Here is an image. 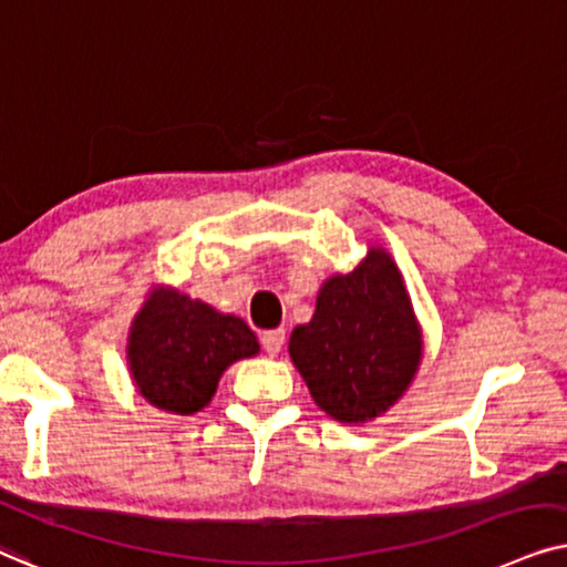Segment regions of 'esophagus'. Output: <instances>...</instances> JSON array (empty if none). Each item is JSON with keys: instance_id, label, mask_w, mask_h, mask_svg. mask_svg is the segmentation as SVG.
<instances>
[{"instance_id": "34e87169", "label": "esophagus", "mask_w": 567, "mask_h": 567, "mask_svg": "<svg viewBox=\"0 0 567 567\" xmlns=\"http://www.w3.org/2000/svg\"><path fill=\"white\" fill-rule=\"evenodd\" d=\"M282 344H285V329H269V331H264V334H261L264 352L271 354V358H275V354L282 350Z\"/></svg>"}]
</instances>
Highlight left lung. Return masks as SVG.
Segmentation results:
<instances>
[{
	"mask_svg": "<svg viewBox=\"0 0 567 567\" xmlns=\"http://www.w3.org/2000/svg\"><path fill=\"white\" fill-rule=\"evenodd\" d=\"M290 358L313 402L339 422L381 417L399 402L417 373L422 331L383 248L323 282L313 319L290 334Z\"/></svg>",
	"mask_w": 567,
	"mask_h": 567,
	"instance_id": "left-lung-1",
	"label": "left lung"
}]
</instances>
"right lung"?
<instances>
[{
  "label": "right lung",
  "mask_w": 567,
  "mask_h": 567,
  "mask_svg": "<svg viewBox=\"0 0 567 567\" xmlns=\"http://www.w3.org/2000/svg\"><path fill=\"white\" fill-rule=\"evenodd\" d=\"M256 352L259 342L244 319L178 290L157 288L134 316L126 360L150 404L194 414L209 404L225 368Z\"/></svg>",
  "instance_id": "1"
}]
</instances>
